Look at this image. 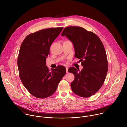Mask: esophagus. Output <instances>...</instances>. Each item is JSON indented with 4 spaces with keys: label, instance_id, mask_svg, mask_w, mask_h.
<instances>
[{
    "label": "esophagus",
    "instance_id": "34e87169",
    "mask_svg": "<svg viewBox=\"0 0 127 127\" xmlns=\"http://www.w3.org/2000/svg\"><path fill=\"white\" fill-rule=\"evenodd\" d=\"M66 73H68L69 72H68V67H66Z\"/></svg>",
    "mask_w": 127,
    "mask_h": 127
}]
</instances>
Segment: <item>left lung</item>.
I'll return each instance as SVG.
<instances>
[{
    "mask_svg": "<svg viewBox=\"0 0 127 127\" xmlns=\"http://www.w3.org/2000/svg\"><path fill=\"white\" fill-rule=\"evenodd\" d=\"M73 43L75 56L80 59L83 69H68L75 76L71 87L74 94L83 97L95 95L102 86L108 69L103 45L97 35L80 27H68L62 32Z\"/></svg>",
    "mask_w": 127,
    "mask_h": 127,
    "instance_id": "left-lung-1",
    "label": "left lung"
}]
</instances>
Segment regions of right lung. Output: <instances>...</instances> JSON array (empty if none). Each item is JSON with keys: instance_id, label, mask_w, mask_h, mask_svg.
Returning <instances> with one entry per match:
<instances>
[{"instance_id": "obj_1", "label": "right lung", "mask_w": 127, "mask_h": 127, "mask_svg": "<svg viewBox=\"0 0 127 127\" xmlns=\"http://www.w3.org/2000/svg\"><path fill=\"white\" fill-rule=\"evenodd\" d=\"M63 27L43 29L28 35L23 41L17 58L20 79L33 96L47 98L55 92L66 73V68L58 66L50 71L46 59L50 48Z\"/></svg>"}]
</instances>
